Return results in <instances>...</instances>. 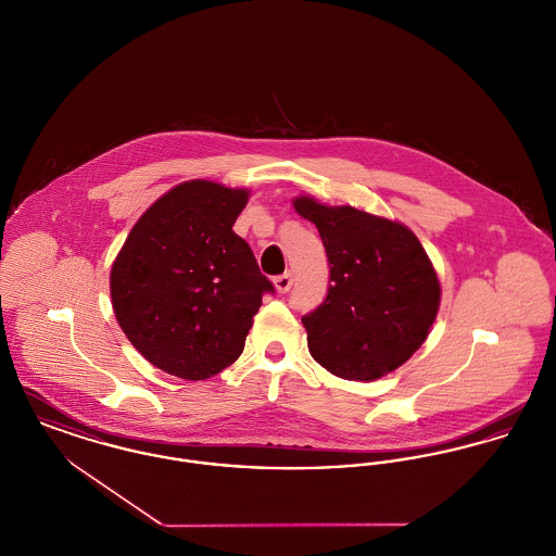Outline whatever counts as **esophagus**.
<instances>
[{
	"instance_id": "esophagus-1",
	"label": "esophagus",
	"mask_w": 556,
	"mask_h": 556,
	"mask_svg": "<svg viewBox=\"0 0 556 556\" xmlns=\"http://www.w3.org/2000/svg\"><path fill=\"white\" fill-rule=\"evenodd\" d=\"M275 290L279 292V294H286V292H290V288H292V275L290 273H283V275H279V277H275Z\"/></svg>"
}]
</instances>
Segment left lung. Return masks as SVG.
Listing matches in <instances>:
<instances>
[{
  "label": "left lung",
  "mask_w": 556,
  "mask_h": 556,
  "mask_svg": "<svg viewBox=\"0 0 556 556\" xmlns=\"http://www.w3.org/2000/svg\"><path fill=\"white\" fill-rule=\"evenodd\" d=\"M292 203L319 229L329 261L327 298L302 317L313 359L355 382L391 374L425 344L441 304V283L420 239L353 205L311 195Z\"/></svg>",
  "instance_id": "left-lung-1"
}]
</instances>
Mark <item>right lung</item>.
<instances>
[{
  "mask_svg": "<svg viewBox=\"0 0 556 556\" xmlns=\"http://www.w3.org/2000/svg\"><path fill=\"white\" fill-rule=\"evenodd\" d=\"M248 189L187 180L131 227L111 266V302L131 346L182 380L220 374L243 353L262 294L273 292L232 230Z\"/></svg>",
  "mask_w": 556,
  "mask_h": 556,
  "instance_id": "right-lung-1",
  "label": "right lung"
}]
</instances>
